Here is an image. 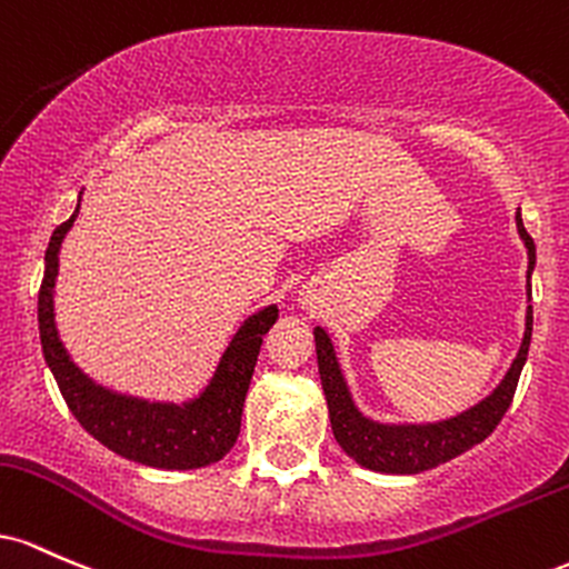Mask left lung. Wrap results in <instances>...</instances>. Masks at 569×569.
Here are the masks:
<instances>
[{"mask_svg":"<svg viewBox=\"0 0 569 569\" xmlns=\"http://www.w3.org/2000/svg\"><path fill=\"white\" fill-rule=\"evenodd\" d=\"M516 222H519V233L529 250V271H532L535 241L527 233L521 214H516ZM529 338H532V309L527 311L525 341H521V349L508 376L487 400H481L470 411L438 425H379L360 417L352 398H349L347 385H343L341 370H338L333 343L322 328H315L319 376H322L336 440L349 457L370 470H379V473H422V470L438 468V465L465 455L483 438H489L495 427L500 425V419L506 417L510 400L516 395V385H519L521 368L527 362Z\"/></svg>","mask_w":569,"mask_h":569,"instance_id":"1","label":"left lung"}]
</instances>
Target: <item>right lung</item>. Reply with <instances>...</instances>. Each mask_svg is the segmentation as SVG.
I'll use <instances>...</instances> for the list:
<instances>
[{
    "label": "right lung",
    "mask_w": 569,
    "mask_h": 569,
    "mask_svg": "<svg viewBox=\"0 0 569 569\" xmlns=\"http://www.w3.org/2000/svg\"><path fill=\"white\" fill-rule=\"evenodd\" d=\"M74 217H78V209L50 236L48 252H44L40 303H37L44 362L53 370L56 385H59L69 411L99 443H104L114 455L133 459V462L163 470H193L217 462L233 449L236 438H239L247 389H250L263 336L277 322V306H268L241 325L231 347L222 355L212 385L193 403H144V400L123 398L110 389L96 387L63 352L53 322L59 247L63 233L72 228Z\"/></svg>",
    "instance_id": "obj_1"
}]
</instances>
